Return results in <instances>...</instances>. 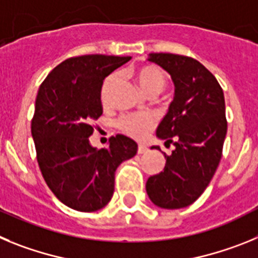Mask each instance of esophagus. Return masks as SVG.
Segmentation results:
<instances>
[{"instance_id": "1", "label": "esophagus", "mask_w": 258, "mask_h": 258, "mask_svg": "<svg viewBox=\"0 0 258 258\" xmlns=\"http://www.w3.org/2000/svg\"><path fill=\"white\" fill-rule=\"evenodd\" d=\"M146 151H147V147L145 145L138 146V154H145Z\"/></svg>"}]
</instances>
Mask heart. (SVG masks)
I'll return each instance as SVG.
<instances>
[{
  "instance_id": "heart-1",
  "label": "heart",
  "mask_w": 258,
  "mask_h": 258,
  "mask_svg": "<svg viewBox=\"0 0 258 258\" xmlns=\"http://www.w3.org/2000/svg\"><path fill=\"white\" fill-rule=\"evenodd\" d=\"M138 85L143 92L149 95H156L165 88L166 76L164 71L157 66L147 64L142 66L134 72ZM117 81V76L115 74L109 75L102 84L101 99L103 104H108L111 99V92ZM118 127L127 136L134 138H142L147 132H150L155 126V120L151 115L147 113H129L122 115L118 118Z\"/></svg>"
}]
</instances>
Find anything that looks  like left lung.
<instances>
[{
  "mask_svg": "<svg viewBox=\"0 0 258 258\" xmlns=\"http://www.w3.org/2000/svg\"><path fill=\"white\" fill-rule=\"evenodd\" d=\"M149 60L168 71L174 83V99L156 134L175 150L164 154V170L147 179L146 191L160 208H184L208 187L222 156L227 132L223 90L197 59L151 52Z\"/></svg>",
  "mask_w": 258,
  "mask_h": 258,
  "instance_id": "8db88e82",
  "label": "left lung"
}]
</instances>
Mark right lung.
<instances>
[{
  "label": "right lung",
  "instance_id": "add662e5",
  "mask_svg": "<svg viewBox=\"0 0 258 258\" xmlns=\"http://www.w3.org/2000/svg\"><path fill=\"white\" fill-rule=\"evenodd\" d=\"M131 58L72 56L56 66L38 89L31 122L38 166L54 195L76 211L107 206L117 166L137 154V143L122 134L111 137L107 149L95 150L89 143L93 121L103 113V80Z\"/></svg>",
  "mask_w": 258,
  "mask_h": 258
}]
</instances>
